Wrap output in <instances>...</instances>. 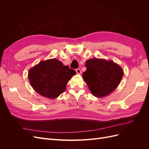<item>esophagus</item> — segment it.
I'll list each match as a JSON object with an SVG mask.
<instances>
[{
	"mask_svg": "<svg viewBox=\"0 0 149 149\" xmlns=\"http://www.w3.org/2000/svg\"><path fill=\"white\" fill-rule=\"evenodd\" d=\"M76 73L78 74H80L81 73V70L79 68L76 69Z\"/></svg>",
	"mask_w": 149,
	"mask_h": 149,
	"instance_id": "obj_1",
	"label": "esophagus"
}]
</instances>
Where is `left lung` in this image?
<instances>
[{
  "label": "left lung",
  "mask_w": 149,
  "mask_h": 149,
  "mask_svg": "<svg viewBox=\"0 0 149 149\" xmlns=\"http://www.w3.org/2000/svg\"><path fill=\"white\" fill-rule=\"evenodd\" d=\"M83 78L93 95L102 97L114 91L123 78L121 67L111 60L93 58L86 62Z\"/></svg>",
  "instance_id": "1"
}]
</instances>
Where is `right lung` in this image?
<instances>
[{
    "instance_id": "add662e5",
    "label": "right lung",
    "mask_w": 149,
    "mask_h": 149,
    "mask_svg": "<svg viewBox=\"0 0 149 149\" xmlns=\"http://www.w3.org/2000/svg\"><path fill=\"white\" fill-rule=\"evenodd\" d=\"M76 71L55 58L40 61L30 69V84L40 95L50 99L59 96L66 89V86Z\"/></svg>"
}]
</instances>
